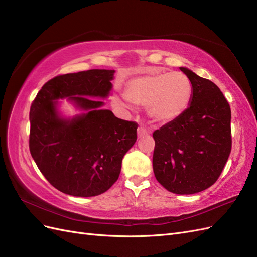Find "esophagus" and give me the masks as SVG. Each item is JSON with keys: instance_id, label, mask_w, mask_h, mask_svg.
<instances>
[{"instance_id": "1", "label": "esophagus", "mask_w": 257, "mask_h": 257, "mask_svg": "<svg viewBox=\"0 0 257 257\" xmlns=\"http://www.w3.org/2000/svg\"><path fill=\"white\" fill-rule=\"evenodd\" d=\"M147 134H148V132H147V130H146L145 127H143V126L138 127V130H137V135H138V137H143V136H145V135H147Z\"/></svg>"}]
</instances>
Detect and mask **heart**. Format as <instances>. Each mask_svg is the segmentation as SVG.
<instances>
[{
  "instance_id": "obj_1",
  "label": "heart",
  "mask_w": 257,
  "mask_h": 257,
  "mask_svg": "<svg viewBox=\"0 0 257 257\" xmlns=\"http://www.w3.org/2000/svg\"><path fill=\"white\" fill-rule=\"evenodd\" d=\"M124 95L138 106H147V113L157 123L177 120L188 109L192 98V83L184 74L160 73L131 79Z\"/></svg>"
}]
</instances>
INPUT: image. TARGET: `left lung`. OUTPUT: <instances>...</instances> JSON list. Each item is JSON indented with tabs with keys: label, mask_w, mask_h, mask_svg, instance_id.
<instances>
[{
	"label": "left lung",
	"mask_w": 257,
	"mask_h": 257,
	"mask_svg": "<svg viewBox=\"0 0 257 257\" xmlns=\"http://www.w3.org/2000/svg\"><path fill=\"white\" fill-rule=\"evenodd\" d=\"M192 83L188 109L153 133V172L175 194L210 188L220 177L231 150L230 107L216 84L180 67Z\"/></svg>",
	"instance_id": "obj_1"
}]
</instances>
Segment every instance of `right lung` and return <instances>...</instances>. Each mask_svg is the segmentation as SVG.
Here are the masks:
<instances>
[{"mask_svg":"<svg viewBox=\"0 0 257 257\" xmlns=\"http://www.w3.org/2000/svg\"><path fill=\"white\" fill-rule=\"evenodd\" d=\"M113 69L57 76L37 93L30 109V152L49 183L67 195L92 197L118 180L122 159L137 139V123L103 109ZM82 112L66 118L59 99Z\"/></svg>","mask_w":257,"mask_h":257,"instance_id":"right-lung-1","label":"right lung"}]
</instances>
